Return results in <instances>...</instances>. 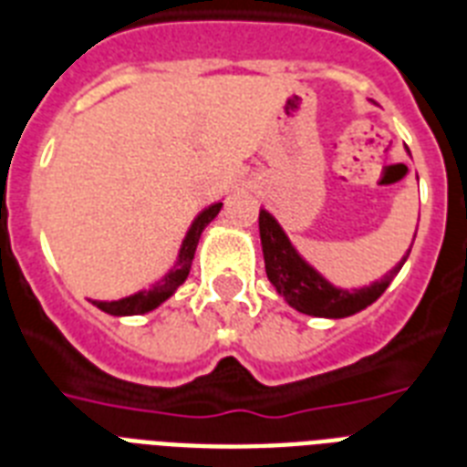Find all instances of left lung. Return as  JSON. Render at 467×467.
Returning a JSON list of instances; mask_svg holds the SVG:
<instances>
[{"instance_id":"8db88e82","label":"left lung","mask_w":467,"mask_h":467,"mask_svg":"<svg viewBox=\"0 0 467 467\" xmlns=\"http://www.w3.org/2000/svg\"><path fill=\"white\" fill-rule=\"evenodd\" d=\"M259 237H262L266 276L278 296H284L285 303L303 315L329 319L348 317V315H356L363 307H368L370 303H376L385 293V288L392 284V278L398 276V271L402 269V264L412 252V244H410L405 256L373 284L361 285V288H339V285L329 284L312 264L300 256L284 227L278 225V220L264 208L259 211Z\"/></svg>"}]
</instances>
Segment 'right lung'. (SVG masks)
Returning <instances> with one entry per match:
<instances>
[{
  "instance_id": "right-lung-1",
  "label": "right lung",
  "mask_w": 467,
  "mask_h": 467,
  "mask_svg": "<svg viewBox=\"0 0 467 467\" xmlns=\"http://www.w3.org/2000/svg\"><path fill=\"white\" fill-rule=\"evenodd\" d=\"M223 203H211L208 208L198 213L191 227L186 230V237L182 240V247H179V256H176L174 266L160 278L150 288H142V291L128 296V298L120 300H91L99 310L109 312L113 317H128V315H145V312H152L155 307H160L167 298H171L176 293V288L189 278L191 262H193V254H196L198 240H201V233L205 227L211 225V220H215V215L220 213Z\"/></svg>"
}]
</instances>
